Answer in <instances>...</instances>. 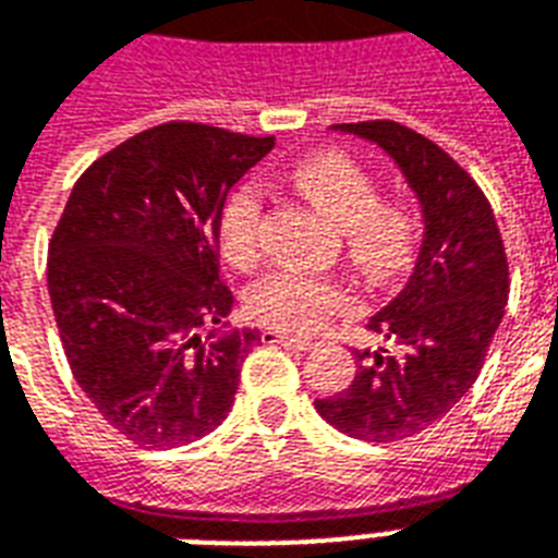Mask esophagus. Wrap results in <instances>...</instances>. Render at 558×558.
I'll list each match as a JSON object with an SVG mask.
<instances>
[{
	"label": "esophagus",
	"instance_id": "esophagus-1",
	"mask_svg": "<svg viewBox=\"0 0 558 558\" xmlns=\"http://www.w3.org/2000/svg\"><path fill=\"white\" fill-rule=\"evenodd\" d=\"M263 342H266V345H292V348H301V351H307L310 345H313V342H310V339H301V336H289V333H283V330H263Z\"/></svg>",
	"mask_w": 558,
	"mask_h": 558
}]
</instances>
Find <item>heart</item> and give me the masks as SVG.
Masks as SVG:
<instances>
[{
    "label": "heart",
    "mask_w": 558,
    "mask_h": 558,
    "mask_svg": "<svg viewBox=\"0 0 558 558\" xmlns=\"http://www.w3.org/2000/svg\"><path fill=\"white\" fill-rule=\"evenodd\" d=\"M292 184L307 195L342 233L348 260L372 283L403 278L415 263L421 216L403 198H380L377 178L336 148L301 157L292 166ZM260 195L254 186L233 190L219 216L222 257L236 269L257 260L260 242ZM348 307L345 289L333 280L301 271H271L245 292V313L257 325L310 333Z\"/></svg>",
    "instance_id": "obj_1"
}]
</instances>
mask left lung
Returning a JSON list of instances; mask_svg holds the SVG:
<instances>
[{
	"label": "left lung",
	"instance_id": "obj_1",
	"mask_svg": "<svg viewBox=\"0 0 558 558\" xmlns=\"http://www.w3.org/2000/svg\"><path fill=\"white\" fill-rule=\"evenodd\" d=\"M333 128L392 157L424 213L407 287L368 322L392 351H356L351 386L316 401L339 433L386 445L427 430L474 386L504 318L509 263L492 204L445 148L389 119Z\"/></svg>",
	"mask_w": 558,
	"mask_h": 558
}]
</instances>
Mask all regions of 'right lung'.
Returning <instances> with one entry per match:
<instances>
[{
    "label": "right lung",
    "instance_id": "obj_1",
    "mask_svg": "<svg viewBox=\"0 0 558 558\" xmlns=\"http://www.w3.org/2000/svg\"><path fill=\"white\" fill-rule=\"evenodd\" d=\"M275 137L163 122L75 181L49 242V298L63 354L96 410L146 448H178L231 412L260 330H222L219 216Z\"/></svg>",
    "mask_w": 558,
    "mask_h": 558
}]
</instances>
